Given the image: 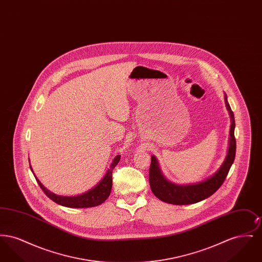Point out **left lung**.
<instances>
[{
	"label": "left lung",
	"mask_w": 262,
	"mask_h": 262,
	"mask_svg": "<svg viewBox=\"0 0 262 262\" xmlns=\"http://www.w3.org/2000/svg\"><path fill=\"white\" fill-rule=\"evenodd\" d=\"M225 103L231 116V129H230V147L228 155L223 165L209 179L195 185L179 186L168 182L161 174L158 163L154 156L151 157L149 167V184L152 192L156 198L176 205H186L200 202L212 195L224 183L225 179L230 171V168L236 156V138H235V117L232 111L227 96H225Z\"/></svg>",
	"instance_id": "left-lung-1"
}]
</instances>
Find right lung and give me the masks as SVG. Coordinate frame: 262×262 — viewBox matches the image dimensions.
Returning a JSON list of instances; mask_svg holds the SVG:
<instances>
[{
	"label": "right lung",
	"instance_id": "obj_1",
	"mask_svg": "<svg viewBox=\"0 0 262 262\" xmlns=\"http://www.w3.org/2000/svg\"><path fill=\"white\" fill-rule=\"evenodd\" d=\"M121 159V155H118L115 157V159L113 160L112 164L110 166V168L108 169L107 173L105 174V177L102 179V181L96 187H93L92 189L88 190V192L82 193L80 195H76V196H61V195H57L54 194L53 192L49 191L47 188L42 186V184L37 181L38 185L41 187V189L44 191V193L53 200L54 202L66 206V207H71V208H86V207H93V206H97L100 205L101 203H103L105 200H107L111 193V189H112V173L114 168L117 166V164L119 163Z\"/></svg>",
	"mask_w": 262,
	"mask_h": 262
}]
</instances>
